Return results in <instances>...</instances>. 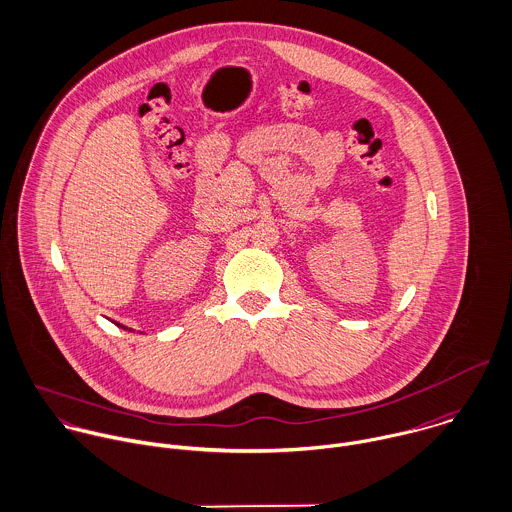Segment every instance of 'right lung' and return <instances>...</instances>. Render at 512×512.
Segmentation results:
<instances>
[{
    "label": "right lung",
    "instance_id": "add662e5",
    "mask_svg": "<svg viewBox=\"0 0 512 512\" xmlns=\"http://www.w3.org/2000/svg\"><path fill=\"white\" fill-rule=\"evenodd\" d=\"M117 326H119V328H123V330H129V328H127V326H123V324H117ZM129 332H135V330H129Z\"/></svg>",
    "mask_w": 512,
    "mask_h": 512
}]
</instances>
